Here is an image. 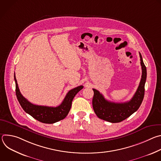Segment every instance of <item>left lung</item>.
<instances>
[{
	"label": "left lung",
	"mask_w": 161,
	"mask_h": 161,
	"mask_svg": "<svg viewBox=\"0 0 161 161\" xmlns=\"http://www.w3.org/2000/svg\"><path fill=\"white\" fill-rule=\"evenodd\" d=\"M142 75L140 85L132 98L127 102L117 103L106 100L99 92L93 88L92 106L98 118L111 123L120 122L136 111L140 108L145 95V85L147 79V68L140 53Z\"/></svg>",
	"instance_id": "8db88e82"
}]
</instances>
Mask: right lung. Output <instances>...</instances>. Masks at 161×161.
I'll return each mask as SVG.
<instances>
[{"label":"right lung","mask_w":161,"mask_h":161,"mask_svg":"<svg viewBox=\"0 0 161 161\" xmlns=\"http://www.w3.org/2000/svg\"><path fill=\"white\" fill-rule=\"evenodd\" d=\"M14 78L16 83V95L21 108L33 118L44 124H53L65 119L71 109L72 101L75 96L83 88L81 85L69 91L62 103L57 107L39 106L32 104L21 95L15 77V73Z\"/></svg>","instance_id":"obj_1"}]
</instances>
